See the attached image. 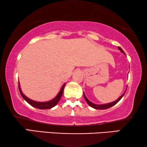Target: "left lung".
Returning <instances> with one entry per match:
<instances>
[{
    "mask_svg": "<svg viewBox=\"0 0 147 147\" xmlns=\"http://www.w3.org/2000/svg\"><path fill=\"white\" fill-rule=\"evenodd\" d=\"M118 49H119V50H120V51H121V52H122V53H123L124 54V55H126L125 53H124V51L121 49V48H120V47H118ZM126 91L124 92V93L123 94H122V96H120V97L118 98L117 100H115V101H114V102H110V103H108V104H96L92 103V102H90V100H88L87 98H86V96H85V94H84V98H85L86 102H87V103L88 104V105H89L90 106H91L92 108H95V109H98V110H105V109H108V108L112 107V106H113L115 105L116 104H117L118 102H119L120 100H121V98H122V97H123L124 94H125Z\"/></svg>",
    "mask_w": 147,
    "mask_h": 147,
    "instance_id": "obj_1",
    "label": "left lung"
}]
</instances>
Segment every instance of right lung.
Returning <instances> with one entry per match:
<instances>
[{
    "label": "right lung",
    "mask_w": 147,
    "mask_h": 147,
    "mask_svg": "<svg viewBox=\"0 0 147 147\" xmlns=\"http://www.w3.org/2000/svg\"><path fill=\"white\" fill-rule=\"evenodd\" d=\"M65 84H64L62 86V87L61 88V90H60L59 93H58L57 95L55 97L53 98V99L49 100V101H48V102H43L34 101V100H31V99H29V98H27V96H26L25 94L22 92L21 87H20L19 82V90L20 94H21L22 97L23 98V99L25 100V101L27 102V103H29L30 105L33 106V107H35L36 108H38V109L45 110V109H50V108H53L55 105H57V104L59 102L60 99H61V96H62V94H63V88H64V87H65Z\"/></svg>",
    "instance_id": "add662e5"
}]
</instances>
